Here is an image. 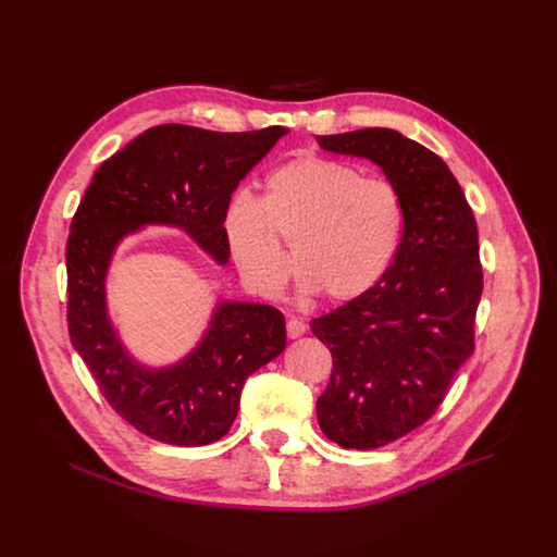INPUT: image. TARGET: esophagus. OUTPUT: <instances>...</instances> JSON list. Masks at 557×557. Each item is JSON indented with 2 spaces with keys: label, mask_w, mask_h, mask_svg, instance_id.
<instances>
[{
  "label": "esophagus",
  "mask_w": 557,
  "mask_h": 557,
  "mask_svg": "<svg viewBox=\"0 0 557 557\" xmlns=\"http://www.w3.org/2000/svg\"><path fill=\"white\" fill-rule=\"evenodd\" d=\"M306 333V324L301 320H295V317H290V320L286 322V335L288 339H297Z\"/></svg>",
  "instance_id": "obj_1"
}]
</instances>
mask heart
I'll return each mask as SVG.
<instances>
[{
    "label": "heart",
    "instance_id": "heart-1",
    "mask_svg": "<svg viewBox=\"0 0 557 557\" xmlns=\"http://www.w3.org/2000/svg\"><path fill=\"white\" fill-rule=\"evenodd\" d=\"M404 209L392 183L335 158L304 153L269 174L262 202L235 194L222 211L233 262L251 290L277 295L290 256L304 288L350 301L383 275L399 243Z\"/></svg>",
    "mask_w": 557,
    "mask_h": 557
}]
</instances>
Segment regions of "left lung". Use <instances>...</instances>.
<instances>
[{
  "label": "left lung",
  "instance_id": "left-lung-1",
  "mask_svg": "<svg viewBox=\"0 0 557 557\" xmlns=\"http://www.w3.org/2000/svg\"><path fill=\"white\" fill-rule=\"evenodd\" d=\"M317 143L370 158L404 209L401 243L381 280L310 322L333 355L329 387L317 399L320 428L342 447L374 449L430 421L475 348L479 226L449 168L421 143L385 127Z\"/></svg>",
  "mask_w": 557,
  "mask_h": 557
}]
</instances>
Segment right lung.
<instances>
[{
    "label": "right lung",
    "instance_id": "1",
    "mask_svg": "<svg viewBox=\"0 0 557 557\" xmlns=\"http://www.w3.org/2000/svg\"><path fill=\"white\" fill-rule=\"evenodd\" d=\"M286 132L282 125L253 132L149 127L108 158L76 207L65 247L70 342L110 408L156 441L198 447L222 438L247 376L284 350V317L267 304L222 301L187 359L170 370H145L127 357L106 312L114 247L143 224H172L224 264V205Z\"/></svg>",
    "mask_w": 557,
    "mask_h": 557
}]
</instances>
